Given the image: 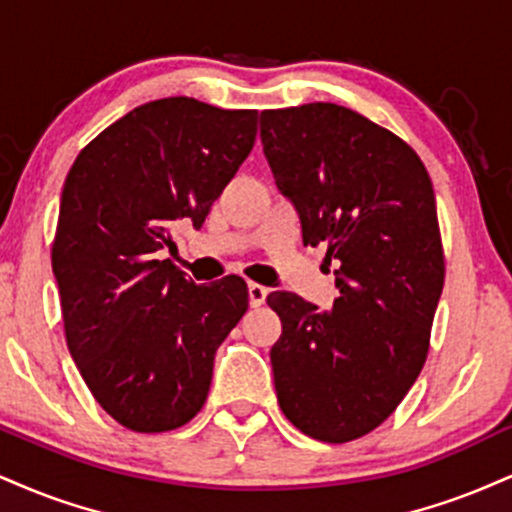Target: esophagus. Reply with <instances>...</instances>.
Wrapping results in <instances>:
<instances>
[{"label": "esophagus", "mask_w": 512, "mask_h": 512, "mask_svg": "<svg viewBox=\"0 0 512 512\" xmlns=\"http://www.w3.org/2000/svg\"><path fill=\"white\" fill-rule=\"evenodd\" d=\"M269 288L260 286V283H248V295H250V307H260L267 300Z\"/></svg>", "instance_id": "34e87169"}]
</instances>
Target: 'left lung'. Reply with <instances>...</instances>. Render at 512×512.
Listing matches in <instances>:
<instances>
[{"label":"left lung","instance_id":"1","mask_svg":"<svg viewBox=\"0 0 512 512\" xmlns=\"http://www.w3.org/2000/svg\"><path fill=\"white\" fill-rule=\"evenodd\" d=\"M260 138L303 243L338 262L331 310L267 295L281 319L276 398L312 439H360L398 408L429 353L443 291L432 178L398 135L331 102L267 109Z\"/></svg>","mask_w":512,"mask_h":512}]
</instances>
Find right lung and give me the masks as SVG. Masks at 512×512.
Wrapping results in <instances>:
<instances>
[{
	"label": "right lung",
	"instance_id": "obj_1",
	"mask_svg": "<svg viewBox=\"0 0 512 512\" xmlns=\"http://www.w3.org/2000/svg\"><path fill=\"white\" fill-rule=\"evenodd\" d=\"M255 135V109L166 97L104 128L66 176L52 245L66 343L97 403L133 432L193 420L248 310L240 276L197 286L159 252L181 224H205Z\"/></svg>",
	"mask_w": 512,
	"mask_h": 512
}]
</instances>
